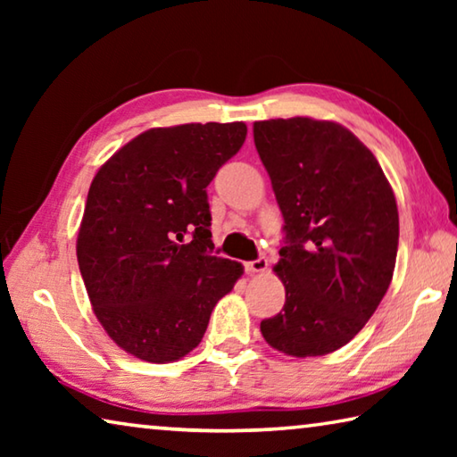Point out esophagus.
Instances as JSON below:
<instances>
[{
	"label": "esophagus",
	"mask_w": 457,
	"mask_h": 457,
	"mask_svg": "<svg viewBox=\"0 0 457 457\" xmlns=\"http://www.w3.org/2000/svg\"><path fill=\"white\" fill-rule=\"evenodd\" d=\"M244 268H245L247 274H262V272H266V270H268V260L266 258H258V260L245 262Z\"/></svg>",
	"instance_id": "34e87169"
}]
</instances>
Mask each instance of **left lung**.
Listing matches in <instances>:
<instances>
[{
    "label": "left lung",
    "mask_w": 457,
    "mask_h": 457,
    "mask_svg": "<svg viewBox=\"0 0 457 457\" xmlns=\"http://www.w3.org/2000/svg\"><path fill=\"white\" fill-rule=\"evenodd\" d=\"M253 143L286 231L274 266L286 303L262 320V337L290 357H322L357 337L389 288L395 193L375 154L338 122L258 120Z\"/></svg>",
    "instance_id": "left-lung-1"
}]
</instances>
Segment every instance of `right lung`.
I'll return each instance as SVG.
<instances>
[{
  "instance_id": "obj_1",
  "label": "right lung",
  "mask_w": 457,
  "mask_h": 457,
  "mask_svg": "<svg viewBox=\"0 0 457 457\" xmlns=\"http://www.w3.org/2000/svg\"><path fill=\"white\" fill-rule=\"evenodd\" d=\"M244 122L149 129L98 169L76 239L92 311L122 351L173 362L201 343L244 266L213 256L207 185Z\"/></svg>"
}]
</instances>
